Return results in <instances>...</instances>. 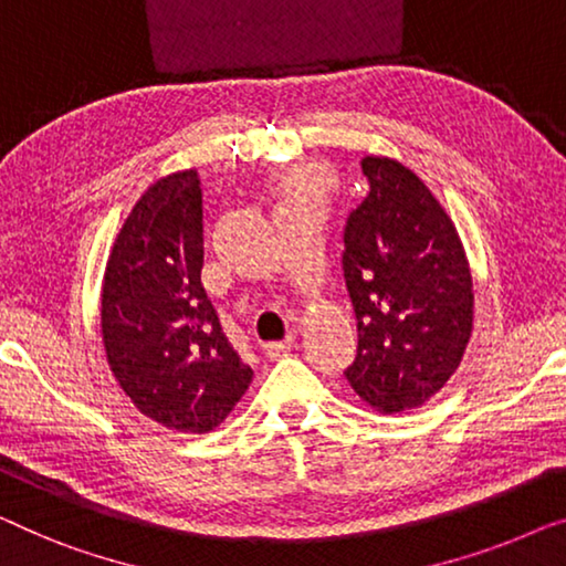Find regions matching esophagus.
Segmentation results:
<instances>
[{
  "label": "esophagus",
  "instance_id": "1",
  "mask_svg": "<svg viewBox=\"0 0 566 566\" xmlns=\"http://www.w3.org/2000/svg\"><path fill=\"white\" fill-rule=\"evenodd\" d=\"M293 342H296V337H285V339H281V342H268L263 349H265V355H268L270 359H277V357L289 355L291 347H293Z\"/></svg>",
  "mask_w": 566,
  "mask_h": 566
}]
</instances>
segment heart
Segmentation results:
<instances>
[{"mask_svg":"<svg viewBox=\"0 0 566 566\" xmlns=\"http://www.w3.org/2000/svg\"><path fill=\"white\" fill-rule=\"evenodd\" d=\"M303 186H311V181H306V184H303Z\"/></svg>","mask_w":566,"mask_h":566,"instance_id":"heart-1","label":"heart"}]
</instances>
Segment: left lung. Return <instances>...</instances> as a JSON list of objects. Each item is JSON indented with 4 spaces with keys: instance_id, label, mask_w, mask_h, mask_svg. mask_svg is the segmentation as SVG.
I'll return each instance as SVG.
<instances>
[{
    "instance_id": "8db88e82",
    "label": "left lung",
    "mask_w": 566,
    "mask_h": 566,
    "mask_svg": "<svg viewBox=\"0 0 566 566\" xmlns=\"http://www.w3.org/2000/svg\"><path fill=\"white\" fill-rule=\"evenodd\" d=\"M370 191L349 211L342 270L357 318L344 378L375 411L423 406L462 363L474 293L457 227L403 163L367 155Z\"/></svg>"
}]
</instances>
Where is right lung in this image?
Returning a JSON list of instances; mask_svg holds the SVG:
<instances>
[{"label": "right lung", "instance_id": "1", "mask_svg": "<svg viewBox=\"0 0 566 566\" xmlns=\"http://www.w3.org/2000/svg\"><path fill=\"white\" fill-rule=\"evenodd\" d=\"M203 193L196 168L155 181L109 252L102 339L119 388L147 419L184 433L217 429L252 370L201 285Z\"/></svg>", "mask_w": 566, "mask_h": 566}]
</instances>
